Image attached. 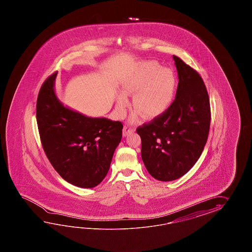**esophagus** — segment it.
<instances>
[{
	"label": "esophagus",
	"mask_w": 252,
	"mask_h": 252,
	"mask_svg": "<svg viewBox=\"0 0 252 252\" xmlns=\"http://www.w3.org/2000/svg\"><path fill=\"white\" fill-rule=\"evenodd\" d=\"M133 131L134 128H130V127H128V126H124L123 134H124V137H126V136H128V134L131 133V132H133Z\"/></svg>",
	"instance_id": "obj_1"
}]
</instances>
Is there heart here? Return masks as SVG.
Here are the masks:
<instances>
[{
  "label": "heart",
  "instance_id": "heart-1",
  "mask_svg": "<svg viewBox=\"0 0 252 252\" xmlns=\"http://www.w3.org/2000/svg\"><path fill=\"white\" fill-rule=\"evenodd\" d=\"M124 92L117 95V110L124 115L128 105L127 94L134 95V109L137 111L132 120L140 113L145 118L159 117L171 107L177 89V79L169 68H163L155 61H146L138 64L122 82Z\"/></svg>",
  "mask_w": 252,
  "mask_h": 252
}]
</instances>
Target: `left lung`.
Masks as SVG:
<instances>
[{
    "label": "left lung",
    "instance_id": "8db88e82",
    "mask_svg": "<svg viewBox=\"0 0 252 252\" xmlns=\"http://www.w3.org/2000/svg\"><path fill=\"white\" fill-rule=\"evenodd\" d=\"M173 59L178 75L176 99L166 113L136 130L147 170L164 182L183 177L198 160L211 123L209 96L202 77L182 59Z\"/></svg>",
    "mask_w": 252,
    "mask_h": 252
}]
</instances>
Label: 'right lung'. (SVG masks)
<instances>
[{
  "label": "right lung",
  "mask_w": 252,
  "mask_h": 252,
  "mask_svg": "<svg viewBox=\"0 0 252 252\" xmlns=\"http://www.w3.org/2000/svg\"><path fill=\"white\" fill-rule=\"evenodd\" d=\"M57 73L44 82L37 101V124L43 150L66 182L82 188L98 186L107 175L124 125L93 118L64 106L55 93Z\"/></svg>",
  "instance_id": "obj_1"
}]
</instances>
